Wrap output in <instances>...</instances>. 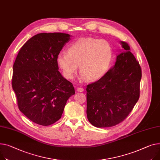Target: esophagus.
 <instances>
[{"mask_svg": "<svg viewBox=\"0 0 160 160\" xmlns=\"http://www.w3.org/2000/svg\"><path fill=\"white\" fill-rule=\"evenodd\" d=\"M78 92H83V89L82 88H78L77 89Z\"/></svg>", "mask_w": 160, "mask_h": 160, "instance_id": "1", "label": "esophagus"}]
</instances>
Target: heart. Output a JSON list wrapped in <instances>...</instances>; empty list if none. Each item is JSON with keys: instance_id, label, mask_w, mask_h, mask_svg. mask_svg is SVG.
I'll return each instance as SVG.
<instances>
[{"instance_id": "obj_1", "label": "heart", "mask_w": 160, "mask_h": 160, "mask_svg": "<svg viewBox=\"0 0 160 160\" xmlns=\"http://www.w3.org/2000/svg\"><path fill=\"white\" fill-rule=\"evenodd\" d=\"M112 58V48L107 40L88 37L72 42L67 53L60 52L57 62L66 78H73L79 64L81 79L94 82L108 72Z\"/></svg>"}]
</instances>
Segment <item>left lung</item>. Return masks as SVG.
Instances as JSON below:
<instances>
[{"label": "left lung", "instance_id": "8db88e82", "mask_svg": "<svg viewBox=\"0 0 160 160\" xmlns=\"http://www.w3.org/2000/svg\"><path fill=\"white\" fill-rule=\"evenodd\" d=\"M116 57L105 75L87 86V116L97 127H109L123 122L140 98L142 69L129 44Z\"/></svg>", "mask_w": 160, "mask_h": 160}]
</instances>
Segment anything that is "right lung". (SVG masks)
Listing matches in <instances>:
<instances>
[{"label": "right lung", "instance_id": "obj_1", "mask_svg": "<svg viewBox=\"0 0 160 160\" xmlns=\"http://www.w3.org/2000/svg\"><path fill=\"white\" fill-rule=\"evenodd\" d=\"M69 40L66 33L37 34L20 48L14 62L12 88L18 109L38 125L58 121L68 100L75 93L72 83L58 71L57 62Z\"/></svg>", "mask_w": 160, "mask_h": 160}]
</instances>
